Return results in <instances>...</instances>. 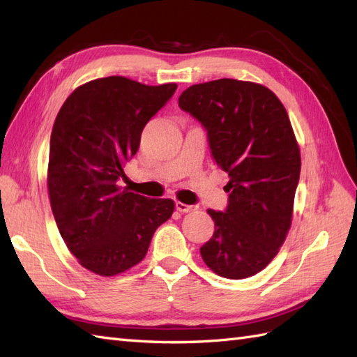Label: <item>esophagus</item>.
Returning <instances> with one entry per match:
<instances>
[{"label":"esophagus","mask_w":357,"mask_h":357,"mask_svg":"<svg viewBox=\"0 0 357 357\" xmlns=\"http://www.w3.org/2000/svg\"><path fill=\"white\" fill-rule=\"evenodd\" d=\"M174 207H176V210L181 211V213H188V211H193L198 208L196 206H188V204H184V202H176L174 204Z\"/></svg>","instance_id":"34e87169"}]
</instances>
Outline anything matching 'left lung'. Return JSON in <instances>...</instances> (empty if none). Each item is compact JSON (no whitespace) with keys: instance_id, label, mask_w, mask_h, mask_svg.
Here are the masks:
<instances>
[{"instance_id":"left-lung-1","label":"left lung","mask_w":357,"mask_h":357,"mask_svg":"<svg viewBox=\"0 0 357 357\" xmlns=\"http://www.w3.org/2000/svg\"><path fill=\"white\" fill-rule=\"evenodd\" d=\"M179 107L206 128L213 161L229 173L224 211L199 250L216 275L244 279L267 267L291 225L301 153L287 110L270 89L238 79L196 84Z\"/></svg>"}]
</instances>
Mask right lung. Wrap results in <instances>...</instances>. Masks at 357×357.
<instances>
[{
  "instance_id": "obj_1",
  "label": "right lung",
  "mask_w": 357,
  "mask_h": 357,
  "mask_svg": "<svg viewBox=\"0 0 357 357\" xmlns=\"http://www.w3.org/2000/svg\"><path fill=\"white\" fill-rule=\"evenodd\" d=\"M176 84L146 86L124 77L87 82L67 98L50 135L47 188L58 230L82 267L115 276L146 256L173 213L172 199L118 187L144 127Z\"/></svg>"
}]
</instances>
